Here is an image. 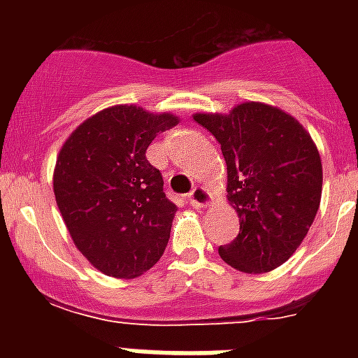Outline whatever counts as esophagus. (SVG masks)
I'll list each match as a JSON object with an SVG mask.
<instances>
[{"mask_svg": "<svg viewBox=\"0 0 358 358\" xmlns=\"http://www.w3.org/2000/svg\"><path fill=\"white\" fill-rule=\"evenodd\" d=\"M187 201L193 208H204V206H210L212 204V195L208 193L204 187H193L189 191V195H187Z\"/></svg>", "mask_w": 358, "mask_h": 358, "instance_id": "esophagus-1", "label": "esophagus"}]
</instances>
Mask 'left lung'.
<instances>
[{
  "label": "left lung",
  "instance_id": "1",
  "mask_svg": "<svg viewBox=\"0 0 358 358\" xmlns=\"http://www.w3.org/2000/svg\"><path fill=\"white\" fill-rule=\"evenodd\" d=\"M221 145L229 171V201L239 234L219 247L229 266L267 273L294 255L322 201V159L294 117L247 102L230 115H195Z\"/></svg>",
  "mask_w": 358,
  "mask_h": 358
}]
</instances>
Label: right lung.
Wrapping results in <instances>:
<instances>
[{"label":"right lung","mask_w":358,"mask_h":358,"mask_svg":"<svg viewBox=\"0 0 358 358\" xmlns=\"http://www.w3.org/2000/svg\"><path fill=\"white\" fill-rule=\"evenodd\" d=\"M176 122L169 113L115 106L85 120L61 148L53 173L59 212L81 255L109 277H139L167 247L178 208L146 148Z\"/></svg>","instance_id":"right-lung-1"}]
</instances>
